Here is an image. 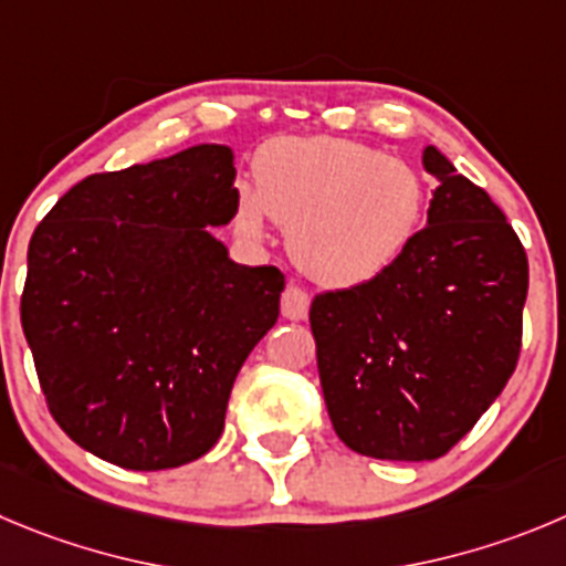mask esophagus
<instances>
[{"label": "esophagus", "mask_w": 566, "mask_h": 566, "mask_svg": "<svg viewBox=\"0 0 566 566\" xmlns=\"http://www.w3.org/2000/svg\"><path fill=\"white\" fill-rule=\"evenodd\" d=\"M310 313V295L298 284H287L282 293V315L290 321H304Z\"/></svg>", "instance_id": "1"}]
</instances>
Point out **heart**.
<instances>
[{
	"label": "heart",
	"mask_w": 566,
	"mask_h": 566,
	"mask_svg": "<svg viewBox=\"0 0 566 566\" xmlns=\"http://www.w3.org/2000/svg\"><path fill=\"white\" fill-rule=\"evenodd\" d=\"M430 209L424 172L402 156L335 136L276 139L256 158V189H242L237 226L262 237L287 226L295 265L326 287L382 276L408 253Z\"/></svg>",
	"instance_id": "heart-1"
}]
</instances>
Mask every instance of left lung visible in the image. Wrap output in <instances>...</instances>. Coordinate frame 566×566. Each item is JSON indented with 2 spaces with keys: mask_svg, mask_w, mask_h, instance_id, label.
Returning a JSON list of instances; mask_svg holds the SVG:
<instances>
[{
  "mask_svg": "<svg viewBox=\"0 0 566 566\" xmlns=\"http://www.w3.org/2000/svg\"><path fill=\"white\" fill-rule=\"evenodd\" d=\"M421 161L438 187L408 253L310 307L332 427L379 461L447 455L503 394L522 346L520 237L443 153Z\"/></svg>",
  "mask_w": 566,
  "mask_h": 566,
  "instance_id": "obj_1",
  "label": "left lung"
}]
</instances>
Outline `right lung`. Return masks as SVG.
<instances>
[{"mask_svg":"<svg viewBox=\"0 0 566 566\" xmlns=\"http://www.w3.org/2000/svg\"><path fill=\"white\" fill-rule=\"evenodd\" d=\"M234 176L231 147L195 145L83 178L33 231L21 329L52 419L103 461L206 455L276 324L284 273L237 265L211 234L237 214Z\"/></svg>","mask_w":566,"mask_h":566,"instance_id":"add662e5","label":"right lung"}]
</instances>
